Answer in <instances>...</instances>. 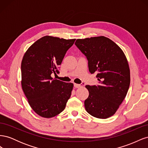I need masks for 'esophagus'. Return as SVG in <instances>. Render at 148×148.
Instances as JSON below:
<instances>
[{
	"instance_id": "obj_1",
	"label": "esophagus",
	"mask_w": 148,
	"mask_h": 148,
	"mask_svg": "<svg viewBox=\"0 0 148 148\" xmlns=\"http://www.w3.org/2000/svg\"><path fill=\"white\" fill-rule=\"evenodd\" d=\"M82 86L81 84H76V83H75L74 84V87L75 88H80V87H82Z\"/></svg>"
}]
</instances>
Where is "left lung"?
Returning a JSON list of instances; mask_svg holds the SVG:
<instances>
[{"mask_svg": "<svg viewBox=\"0 0 148 148\" xmlns=\"http://www.w3.org/2000/svg\"><path fill=\"white\" fill-rule=\"evenodd\" d=\"M75 45L88 61L89 71L96 73L99 84L86 87L89 96L85 109L92 116L105 119L112 116L126 97L130 83L127 57L121 48L105 36L78 39Z\"/></svg>", "mask_w": 148, "mask_h": 148, "instance_id": "left-lung-1", "label": "left lung"}]
</instances>
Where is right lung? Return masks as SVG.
<instances>
[{"instance_id": "add662e5", "label": "right lung", "mask_w": 148, "mask_h": 148, "mask_svg": "<svg viewBox=\"0 0 148 148\" xmlns=\"http://www.w3.org/2000/svg\"><path fill=\"white\" fill-rule=\"evenodd\" d=\"M75 39L46 36L33 43L21 61V87L29 106L39 116L51 118L63 111L73 84L53 78Z\"/></svg>"}]
</instances>
